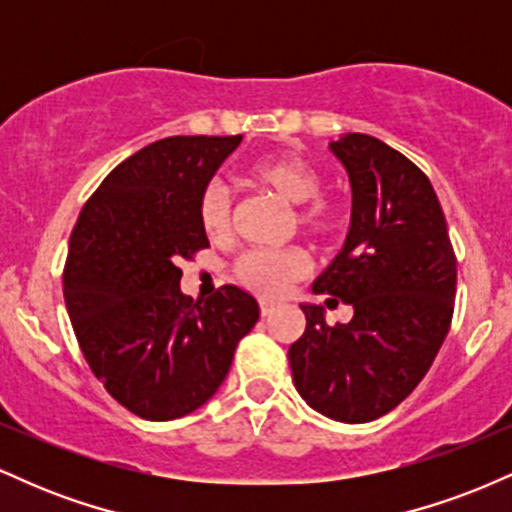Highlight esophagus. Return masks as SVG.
Returning a JSON list of instances; mask_svg holds the SVG:
<instances>
[{
  "instance_id": "obj_1",
  "label": "esophagus",
  "mask_w": 512,
  "mask_h": 512,
  "mask_svg": "<svg viewBox=\"0 0 512 512\" xmlns=\"http://www.w3.org/2000/svg\"><path fill=\"white\" fill-rule=\"evenodd\" d=\"M260 313H262V317L272 315V313H274V303H269V301H260Z\"/></svg>"
}]
</instances>
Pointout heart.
Listing matches in <instances>:
<instances>
[{"label":"heart","mask_w":512,"mask_h":512,"mask_svg":"<svg viewBox=\"0 0 512 512\" xmlns=\"http://www.w3.org/2000/svg\"><path fill=\"white\" fill-rule=\"evenodd\" d=\"M250 180L289 204H303L298 221L305 231L327 236L337 231L342 214L332 199L320 197L322 178L308 161L296 156H269L250 168ZM197 219L211 240L231 236V197L221 182H209L197 202ZM310 257L303 250H252L236 264V279L260 296H281L308 274Z\"/></svg>","instance_id":"b5f03b06"}]
</instances>
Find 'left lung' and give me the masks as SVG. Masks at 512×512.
Segmentation results:
<instances>
[{
  "label": "left lung",
  "instance_id": "obj_1",
  "mask_svg": "<svg viewBox=\"0 0 512 512\" xmlns=\"http://www.w3.org/2000/svg\"><path fill=\"white\" fill-rule=\"evenodd\" d=\"M351 182V226L313 281L354 308L330 327L322 305L301 303L305 332L291 344L298 395L342 424H366L411 395L450 330L457 262L431 180L370 134L330 144Z\"/></svg>",
  "mask_w": 512,
  "mask_h": 512
}]
</instances>
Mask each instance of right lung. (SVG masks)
Instances as JSON below:
<instances>
[{
    "instance_id": "add662e5",
    "label": "right lung",
    "mask_w": 512,
    "mask_h": 512,
    "mask_svg": "<svg viewBox=\"0 0 512 512\" xmlns=\"http://www.w3.org/2000/svg\"><path fill=\"white\" fill-rule=\"evenodd\" d=\"M243 137H168L101 182L69 238L64 303L93 375L122 407L170 421L207 404L226 380L260 305L221 286L192 305L182 260L209 248L197 202Z\"/></svg>"
}]
</instances>
